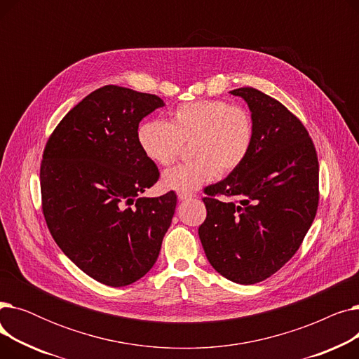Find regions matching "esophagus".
Segmentation results:
<instances>
[{
    "mask_svg": "<svg viewBox=\"0 0 359 359\" xmlns=\"http://www.w3.org/2000/svg\"><path fill=\"white\" fill-rule=\"evenodd\" d=\"M177 198H179V201H187V199H192L194 195H191V194H179Z\"/></svg>",
    "mask_w": 359,
    "mask_h": 359,
    "instance_id": "34e87169",
    "label": "esophagus"
}]
</instances>
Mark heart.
Returning <instances> with one entry per match:
<instances>
[{
  "label": "heart",
  "instance_id": "obj_1",
  "mask_svg": "<svg viewBox=\"0 0 359 359\" xmlns=\"http://www.w3.org/2000/svg\"><path fill=\"white\" fill-rule=\"evenodd\" d=\"M144 156L158 165L172 164L183 144H189L191 163L167 170L161 184L167 191L192 194L212 182L218 172L230 173L249 157L255 123L249 110L224 100H199L176 107L170 122L144 121L137 130Z\"/></svg>",
  "mask_w": 359,
  "mask_h": 359
}]
</instances>
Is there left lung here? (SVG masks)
I'll use <instances>...</instances> for the list:
<instances>
[{"mask_svg":"<svg viewBox=\"0 0 359 359\" xmlns=\"http://www.w3.org/2000/svg\"><path fill=\"white\" fill-rule=\"evenodd\" d=\"M230 93L248 103L255 141L246 161L205 189L208 214L198 233L218 273L252 285L284 266L311 227L318 161L307 129L284 104L252 87Z\"/></svg>","mask_w":359,"mask_h":359,"instance_id":"1","label":"left lung"}]
</instances>
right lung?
<instances>
[{
  "mask_svg": "<svg viewBox=\"0 0 359 359\" xmlns=\"http://www.w3.org/2000/svg\"><path fill=\"white\" fill-rule=\"evenodd\" d=\"M163 106L156 94L104 86L67 113L43 151L48 229L71 262L109 287L129 285L153 268L175 215V192L138 196L160 172L137 130Z\"/></svg>",
  "mask_w": 359,
  "mask_h": 359,
  "instance_id": "right-lung-1",
  "label": "right lung"
}]
</instances>
